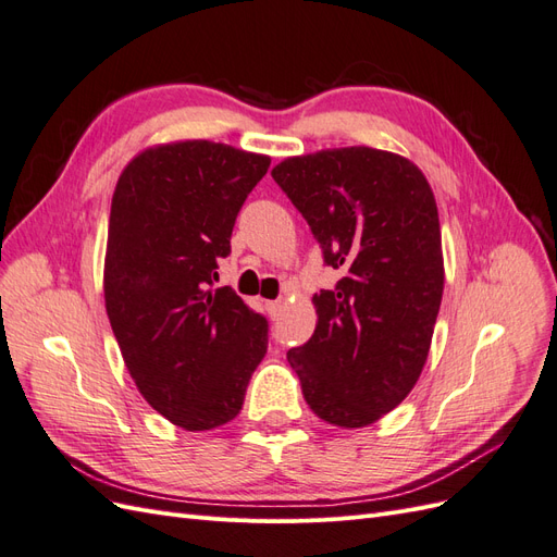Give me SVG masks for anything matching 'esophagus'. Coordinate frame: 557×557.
Here are the masks:
<instances>
[{"label":"esophagus","mask_w":557,"mask_h":557,"mask_svg":"<svg viewBox=\"0 0 557 557\" xmlns=\"http://www.w3.org/2000/svg\"><path fill=\"white\" fill-rule=\"evenodd\" d=\"M281 311H283V301H267V313L272 315V318H278L281 315Z\"/></svg>","instance_id":"34e87169"}]
</instances>
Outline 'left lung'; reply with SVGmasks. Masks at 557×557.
I'll use <instances>...</instances> for the list:
<instances>
[{"label":"left lung","instance_id":"8db88e82","mask_svg":"<svg viewBox=\"0 0 557 557\" xmlns=\"http://www.w3.org/2000/svg\"><path fill=\"white\" fill-rule=\"evenodd\" d=\"M272 176L344 272L313 297V336L288 362L320 420L367 428L413 391L428 360L444 295L434 193L409 158L369 146L285 158Z\"/></svg>","mask_w":557,"mask_h":557}]
</instances>
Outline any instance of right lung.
Masks as SVG:
<instances>
[{"instance_id": "1", "label": "right lung", "mask_w": 557, "mask_h": 557, "mask_svg": "<svg viewBox=\"0 0 557 557\" xmlns=\"http://www.w3.org/2000/svg\"><path fill=\"white\" fill-rule=\"evenodd\" d=\"M272 158L227 144H156L117 176L104 256L115 342L144 399L205 432L237 418L267 352V320L211 288L248 193Z\"/></svg>"}]
</instances>
